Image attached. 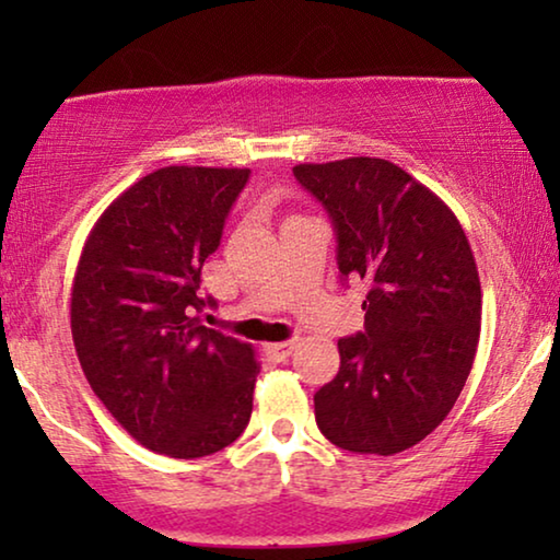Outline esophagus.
<instances>
[{
    "label": "esophagus",
    "instance_id": "1",
    "mask_svg": "<svg viewBox=\"0 0 560 560\" xmlns=\"http://www.w3.org/2000/svg\"><path fill=\"white\" fill-rule=\"evenodd\" d=\"M293 349H295V343H293V341L267 343V347H265V351L275 359V362H285V359H288L290 354H293Z\"/></svg>",
    "mask_w": 560,
    "mask_h": 560
}]
</instances>
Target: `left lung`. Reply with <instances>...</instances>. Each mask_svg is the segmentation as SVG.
<instances>
[{"label":"left lung","instance_id":"1","mask_svg":"<svg viewBox=\"0 0 560 560\" xmlns=\"http://www.w3.org/2000/svg\"><path fill=\"white\" fill-rule=\"evenodd\" d=\"M331 217L341 278L364 280V331L339 341V374L313 395L334 446L393 456L441 425L479 343L481 285L454 211L402 167L347 158L293 167Z\"/></svg>","mask_w":560,"mask_h":560}]
</instances>
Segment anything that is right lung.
Returning a JSON list of instances; mask_svg holds the SVG:
<instances>
[{"label": "right lung", "mask_w": 560, "mask_h": 560, "mask_svg": "<svg viewBox=\"0 0 560 560\" xmlns=\"http://www.w3.org/2000/svg\"><path fill=\"white\" fill-rule=\"evenodd\" d=\"M247 167L171 165L109 203L75 267L71 334L91 389L144 448L217 454L244 433L255 349L201 326V267Z\"/></svg>", "instance_id": "add662e5"}]
</instances>
